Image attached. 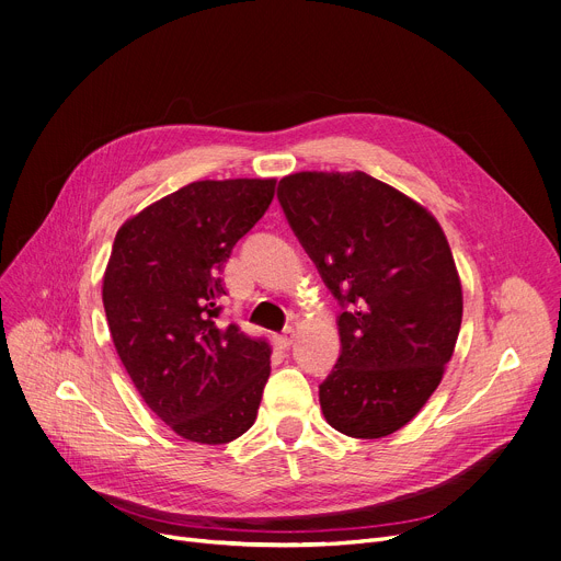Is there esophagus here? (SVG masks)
Listing matches in <instances>:
<instances>
[{
	"instance_id": "34e87169",
	"label": "esophagus",
	"mask_w": 561,
	"mask_h": 561,
	"mask_svg": "<svg viewBox=\"0 0 561 561\" xmlns=\"http://www.w3.org/2000/svg\"><path fill=\"white\" fill-rule=\"evenodd\" d=\"M293 341H295V329H293V327H286V329L277 335L279 350H288V347L293 345Z\"/></svg>"
}]
</instances>
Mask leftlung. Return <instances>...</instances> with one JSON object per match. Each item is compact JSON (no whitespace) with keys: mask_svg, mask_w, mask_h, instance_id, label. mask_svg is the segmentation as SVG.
I'll return each instance as SVG.
<instances>
[{"mask_svg":"<svg viewBox=\"0 0 561 561\" xmlns=\"http://www.w3.org/2000/svg\"><path fill=\"white\" fill-rule=\"evenodd\" d=\"M279 205L345 311L341 356L320 386L329 426L379 439L437 390L462 322V284L437 218L363 171H300Z\"/></svg>","mask_w":561,"mask_h":561,"instance_id":"obj_1","label":"left lung"}]
</instances>
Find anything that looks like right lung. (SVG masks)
<instances>
[{"mask_svg":"<svg viewBox=\"0 0 561 561\" xmlns=\"http://www.w3.org/2000/svg\"><path fill=\"white\" fill-rule=\"evenodd\" d=\"M275 178L198 180L119 228L103 273L112 343L144 403L180 437L228 444L256 420L271 343L216 324L220 271Z\"/></svg>","mask_w":561,"mask_h":561,"instance_id":"obj_1","label":"right lung"}]
</instances>
